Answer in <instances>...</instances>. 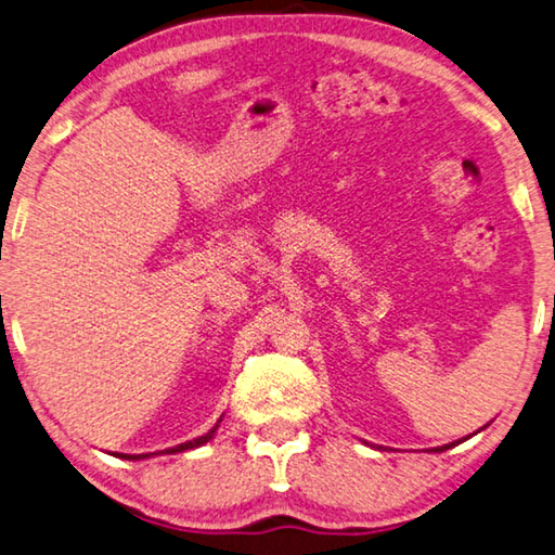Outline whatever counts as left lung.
I'll return each mask as SVG.
<instances>
[{"instance_id":"8db88e82","label":"left lung","mask_w":555,"mask_h":555,"mask_svg":"<svg viewBox=\"0 0 555 555\" xmlns=\"http://www.w3.org/2000/svg\"><path fill=\"white\" fill-rule=\"evenodd\" d=\"M453 444H447V447H441V449H437V451H444V449H451Z\"/></svg>"}]
</instances>
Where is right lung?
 <instances>
[{
  "mask_svg": "<svg viewBox=\"0 0 555 555\" xmlns=\"http://www.w3.org/2000/svg\"><path fill=\"white\" fill-rule=\"evenodd\" d=\"M220 422V420H218ZM216 429H218V425L210 429V431H206L204 437H198V439H191V441H184V444H179V447H172V449H167V451H159V453H179V451H186V449H196V447H201V444H206V441L216 435ZM147 456H155V453H133V456H130V453H124V459H128V461H138V459H147Z\"/></svg>",
  "mask_w": 555,
  "mask_h": 555,
  "instance_id": "right-lung-1",
  "label": "right lung"
}]
</instances>
